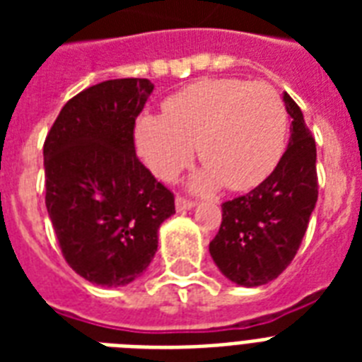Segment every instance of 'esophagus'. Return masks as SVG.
Returning a JSON list of instances; mask_svg holds the SVG:
<instances>
[{
  "label": "esophagus",
  "mask_w": 362,
  "mask_h": 362,
  "mask_svg": "<svg viewBox=\"0 0 362 362\" xmlns=\"http://www.w3.org/2000/svg\"><path fill=\"white\" fill-rule=\"evenodd\" d=\"M193 206H195V201H193V199H187L184 197V195H178V197H176V210H178V212H186V210L193 209Z\"/></svg>",
  "instance_id": "34e87169"
}]
</instances>
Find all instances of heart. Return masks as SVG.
<instances>
[{"instance_id": "obj_1", "label": "heart", "mask_w": 362, "mask_h": 362, "mask_svg": "<svg viewBox=\"0 0 362 362\" xmlns=\"http://www.w3.org/2000/svg\"><path fill=\"white\" fill-rule=\"evenodd\" d=\"M163 110L142 116L136 141L148 167L165 180L192 161L197 144L206 167L199 187L221 182L244 192L274 170L286 148V105L269 82L204 78L173 93Z\"/></svg>"}]
</instances>
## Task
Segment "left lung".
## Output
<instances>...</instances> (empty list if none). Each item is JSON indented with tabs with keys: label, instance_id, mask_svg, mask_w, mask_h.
<instances>
[{
	"label": "left lung",
	"instance_id": "1",
	"mask_svg": "<svg viewBox=\"0 0 362 362\" xmlns=\"http://www.w3.org/2000/svg\"><path fill=\"white\" fill-rule=\"evenodd\" d=\"M291 136L276 169L257 187L221 204V226L210 242L218 269L238 286L269 284L287 269L317 201L315 141L303 110L287 93Z\"/></svg>",
	"mask_w": 362,
	"mask_h": 362
}]
</instances>
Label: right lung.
Instances as JSON below:
<instances>
[{
	"label": "right lung",
	"instance_id": "add662e5",
	"mask_svg": "<svg viewBox=\"0 0 362 362\" xmlns=\"http://www.w3.org/2000/svg\"><path fill=\"white\" fill-rule=\"evenodd\" d=\"M152 92L148 78L99 82L64 105L45 139V203L59 250L98 286L141 276L175 214V193L135 152V120Z\"/></svg>",
	"mask_w": 362,
	"mask_h": 362
}]
</instances>
